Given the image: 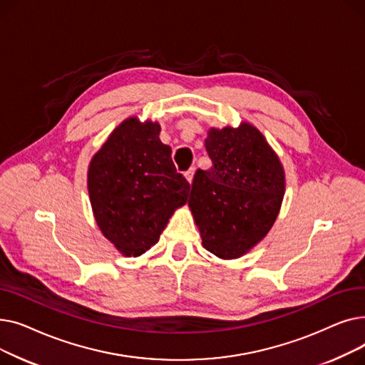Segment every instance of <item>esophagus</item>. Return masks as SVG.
<instances>
[{
  "label": "esophagus",
  "mask_w": 365,
  "mask_h": 365,
  "mask_svg": "<svg viewBox=\"0 0 365 365\" xmlns=\"http://www.w3.org/2000/svg\"><path fill=\"white\" fill-rule=\"evenodd\" d=\"M194 175H195V167H192V168H189L187 171H185V178H186V180L190 183L192 182V179H194Z\"/></svg>",
  "instance_id": "34e87169"
}]
</instances>
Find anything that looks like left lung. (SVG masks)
I'll return each mask as SVG.
<instances>
[{"label": "left lung", "mask_w": 365, "mask_h": 365, "mask_svg": "<svg viewBox=\"0 0 365 365\" xmlns=\"http://www.w3.org/2000/svg\"><path fill=\"white\" fill-rule=\"evenodd\" d=\"M210 170H197L189 207L202 245L222 259H235L272 227L284 197L282 165L253 125L210 128Z\"/></svg>", "instance_id": "obj_1"}]
</instances>
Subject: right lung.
I'll return each instance as SVG.
<instances>
[{
    "label": "right lung",
    "instance_id": "obj_1",
    "mask_svg": "<svg viewBox=\"0 0 365 365\" xmlns=\"http://www.w3.org/2000/svg\"><path fill=\"white\" fill-rule=\"evenodd\" d=\"M158 123L127 118L112 131L88 167V194L102 234L138 257L160 240L168 219L187 201L189 182L178 173Z\"/></svg>",
    "mask_w": 365,
    "mask_h": 365
}]
</instances>
